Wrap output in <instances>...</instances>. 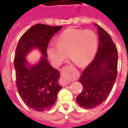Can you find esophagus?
I'll use <instances>...</instances> for the list:
<instances>
[{"label":"esophagus","mask_w":128,"mask_h":128,"mask_svg":"<svg viewBox=\"0 0 128 128\" xmlns=\"http://www.w3.org/2000/svg\"><path fill=\"white\" fill-rule=\"evenodd\" d=\"M68 68V66L66 67V68ZM70 83V81L68 80H63L62 81V85H64V86H66V85H68V84H69Z\"/></svg>","instance_id":"1"}]
</instances>
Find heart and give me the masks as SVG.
<instances>
[{
  "instance_id": "heart-1",
  "label": "heart",
  "mask_w": 128,
  "mask_h": 128,
  "mask_svg": "<svg viewBox=\"0 0 128 128\" xmlns=\"http://www.w3.org/2000/svg\"><path fill=\"white\" fill-rule=\"evenodd\" d=\"M98 45L96 34L92 30L68 28L58 38V43L50 42L46 53L55 66H59L68 53L72 60L83 66L94 58Z\"/></svg>"
}]
</instances>
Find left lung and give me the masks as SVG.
I'll use <instances>...</instances> for the list:
<instances>
[{
	"mask_svg": "<svg viewBox=\"0 0 128 128\" xmlns=\"http://www.w3.org/2000/svg\"><path fill=\"white\" fill-rule=\"evenodd\" d=\"M99 35V48L94 60L84 70L79 82L83 90L76 98L78 104L84 108H94L107 99L117 73L118 53L109 34L94 24Z\"/></svg>",
	"mask_w": 128,
	"mask_h": 128,
	"instance_id": "8db88e82",
	"label": "left lung"
}]
</instances>
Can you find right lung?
<instances>
[{
	"label": "right lung",
	"mask_w": 128,
	"mask_h": 128,
	"mask_svg": "<svg viewBox=\"0 0 128 128\" xmlns=\"http://www.w3.org/2000/svg\"><path fill=\"white\" fill-rule=\"evenodd\" d=\"M62 28L35 24L22 36L16 49L14 64L18 93L24 103L36 111L51 108L62 88L58 82L59 71L50 66L46 53L50 39ZM35 49L40 50L42 56L37 63L32 64L26 58Z\"/></svg>",
	"instance_id": "1"
}]
</instances>
